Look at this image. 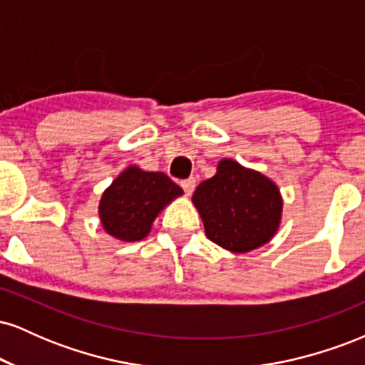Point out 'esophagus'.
<instances>
[{
    "instance_id": "1",
    "label": "esophagus",
    "mask_w": 365,
    "mask_h": 365,
    "mask_svg": "<svg viewBox=\"0 0 365 365\" xmlns=\"http://www.w3.org/2000/svg\"><path fill=\"white\" fill-rule=\"evenodd\" d=\"M180 185H182L183 192H185L187 195H192V192L195 190V178H187V180H183V182L180 183Z\"/></svg>"
}]
</instances>
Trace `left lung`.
<instances>
[{
  "mask_svg": "<svg viewBox=\"0 0 365 365\" xmlns=\"http://www.w3.org/2000/svg\"><path fill=\"white\" fill-rule=\"evenodd\" d=\"M206 235L232 252H249L271 240L282 220V195L271 180L223 159L217 173L195 188Z\"/></svg>",
  "mask_w": 365,
  "mask_h": 365,
  "instance_id": "left-lung-1",
  "label": "left lung"
}]
</instances>
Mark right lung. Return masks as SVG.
<instances>
[{
	"label": "right lung",
	"mask_w": 365,
	"mask_h": 365,
	"mask_svg": "<svg viewBox=\"0 0 365 365\" xmlns=\"http://www.w3.org/2000/svg\"><path fill=\"white\" fill-rule=\"evenodd\" d=\"M182 194V188L165 173L130 166L103 194L99 217L110 235L123 242H137L148 237L158 212Z\"/></svg>",
	"instance_id": "right-lung-1"
}]
</instances>
